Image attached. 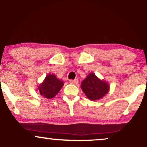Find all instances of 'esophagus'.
<instances>
[{"label":"esophagus","mask_w":147,"mask_h":147,"mask_svg":"<svg viewBox=\"0 0 147 147\" xmlns=\"http://www.w3.org/2000/svg\"><path fill=\"white\" fill-rule=\"evenodd\" d=\"M69 82H70V84H78L79 83V81L78 79H74V80H72V79H71V80L69 81Z\"/></svg>","instance_id":"esophagus-1"}]
</instances>
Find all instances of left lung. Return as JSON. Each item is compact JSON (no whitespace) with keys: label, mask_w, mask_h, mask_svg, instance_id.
<instances>
[{"label":"left lung","mask_w":147,"mask_h":147,"mask_svg":"<svg viewBox=\"0 0 147 147\" xmlns=\"http://www.w3.org/2000/svg\"><path fill=\"white\" fill-rule=\"evenodd\" d=\"M83 92L90 100H97L104 97L109 90V86L104 81H102L96 77L94 73H90L87 76L81 86Z\"/></svg>","instance_id":"obj_1"}]
</instances>
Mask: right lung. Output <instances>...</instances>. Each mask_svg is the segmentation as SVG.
Here are the masks:
<instances>
[{
  "label": "right lung",
  "mask_w": 147,
  "mask_h": 147,
  "mask_svg": "<svg viewBox=\"0 0 147 147\" xmlns=\"http://www.w3.org/2000/svg\"><path fill=\"white\" fill-rule=\"evenodd\" d=\"M63 82L58 79L54 75H48L45 77L44 82L38 86V89L41 95L45 98L51 99L59 92L62 86Z\"/></svg>",
  "instance_id": "1"
}]
</instances>
